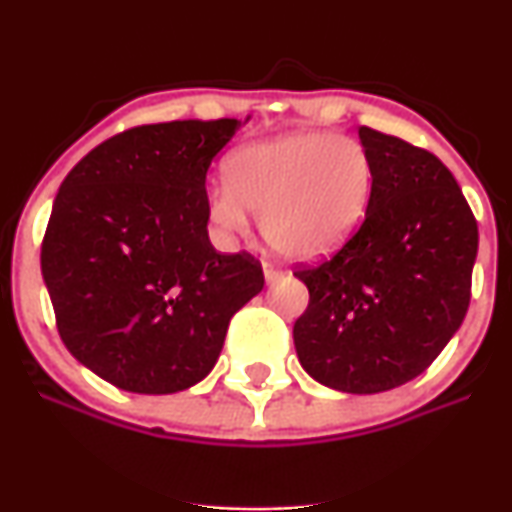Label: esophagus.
I'll use <instances>...</instances> for the list:
<instances>
[{
	"label": "esophagus",
	"mask_w": 512,
	"mask_h": 512,
	"mask_svg": "<svg viewBox=\"0 0 512 512\" xmlns=\"http://www.w3.org/2000/svg\"><path fill=\"white\" fill-rule=\"evenodd\" d=\"M284 276L286 274L281 272V269H274V267H269V264H264V281H267V286L276 284V281H281Z\"/></svg>",
	"instance_id": "esophagus-1"
}]
</instances>
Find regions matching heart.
<instances>
[{"instance_id":"obj_1","label":"heart","mask_w":512,"mask_h":512,"mask_svg":"<svg viewBox=\"0 0 512 512\" xmlns=\"http://www.w3.org/2000/svg\"><path fill=\"white\" fill-rule=\"evenodd\" d=\"M370 195L373 161L361 142L296 129L233 151L226 185L209 192L207 216L226 236H243L252 211L276 255L315 262L351 238Z\"/></svg>"}]
</instances>
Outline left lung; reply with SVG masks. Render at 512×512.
Here are the masks:
<instances>
[{"label":"left lung","instance_id":"left-lung-1","mask_svg":"<svg viewBox=\"0 0 512 512\" xmlns=\"http://www.w3.org/2000/svg\"><path fill=\"white\" fill-rule=\"evenodd\" d=\"M366 221L332 260L296 276L310 303L293 325L305 373L351 395L392 390L436 361L469 308L479 231L440 158L370 127Z\"/></svg>","mask_w":512,"mask_h":512}]
</instances>
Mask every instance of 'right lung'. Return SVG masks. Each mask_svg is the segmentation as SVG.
Listing matches in <instances>:
<instances>
[{"mask_svg":"<svg viewBox=\"0 0 512 512\" xmlns=\"http://www.w3.org/2000/svg\"><path fill=\"white\" fill-rule=\"evenodd\" d=\"M248 120L127 129L62 180L40 269L69 354L120 390L197 385L262 291L260 262L221 255L207 231V170Z\"/></svg>","mask_w":512,"mask_h":512,"instance_id":"obj_1","label":"right lung"}]
</instances>
